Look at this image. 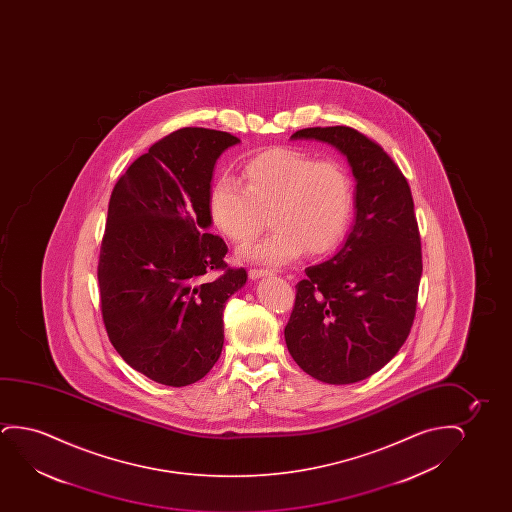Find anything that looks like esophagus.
<instances>
[{
	"instance_id": "esophagus-1",
	"label": "esophagus",
	"mask_w": 512,
	"mask_h": 512,
	"mask_svg": "<svg viewBox=\"0 0 512 512\" xmlns=\"http://www.w3.org/2000/svg\"><path fill=\"white\" fill-rule=\"evenodd\" d=\"M271 271H267V269H250L248 271V276L252 278V280H259V278H264V276H269Z\"/></svg>"
}]
</instances>
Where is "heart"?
<instances>
[{
  "mask_svg": "<svg viewBox=\"0 0 512 512\" xmlns=\"http://www.w3.org/2000/svg\"><path fill=\"white\" fill-rule=\"evenodd\" d=\"M243 185L220 176L208 196L211 222L234 245L259 236L266 217L273 232L241 257L281 266L301 253L334 250L353 215V180L341 162L318 161L297 148H271L241 169Z\"/></svg>",
  "mask_w": 512,
  "mask_h": 512,
  "instance_id": "b5f03b06",
  "label": "heart"
}]
</instances>
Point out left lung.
<instances>
[{"label":"left lung","instance_id":"1","mask_svg":"<svg viewBox=\"0 0 512 512\" xmlns=\"http://www.w3.org/2000/svg\"><path fill=\"white\" fill-rule=\"evenodd\" d=\"M292 140L336 147L357 180L355 224L343 248L295 285L285 327L302 371L350 385L388 364L413 327L423 271L413 196L390 155L353 127H308Z\"/></svg>","mask_w":512,"mask_h":512}]
</instances>
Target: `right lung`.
<instances>
[{
	"label": "right lung",
	"instance_id": "1",
	"mask_svg": "<svg viewBox=\"0 0 512 512\" xmlns=\"http://www.w3.org/2000/svg\"><path fill=\"white\" fill-rule=\"evenodd\" d=\"M232 134L183 127L148 148L113 187L98 281L113 348L161 385L187 386L217 364L225 302L246 271L225 264L224 239L210 234L208 196ZM224 270L217 281L203 274Z\"/></svg>",
	"mask_w": 512,
	"mask_h": 512
}]
</instances>
